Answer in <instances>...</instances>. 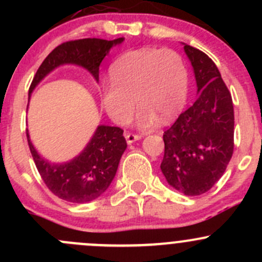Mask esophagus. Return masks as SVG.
Listing matches in <instances>:
<instances>
[{
	"label": "esophagus",
	"mask_w": 262,
	"mask_h": 262,
	"mask_svg": "<svg viewBox=\"0 0 262 262\" xmlns=\"http://www.w3.org/2000/svg\"><path fill=\"white\" fill-rule=\"evenodd\" d=\"M125 139H126V143L128 144H132L134 143L136 141H139V139L142 138L141 136H138V134H133V133H125Z\"/></svg>",
	"instance_id": "obj_1"
}]
</instances>
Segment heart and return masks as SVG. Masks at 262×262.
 I'll use <instances>...</instances> for the list:
<instances>
[{"label":"heart","instance_id":"1","mask_svg":"<svg viewBox=\"0 0 262 262\" xmlns=\"http://www.w3.org/2000/svg\"><path fill=\"white\" fill-rule=\"evenodd\" d=\"M110 78L100 86V101L109 118L120 125L128 123L136 102L138 128H152L160 119L172 120L189 96V70L184 58L172 49L124 53L110 67Z\"/></svg>","mask_w":262,"mask_h":262}]
</instances>
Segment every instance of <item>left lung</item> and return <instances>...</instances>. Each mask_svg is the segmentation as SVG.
<instances>
[{"label":"left lung","instance_id":"left-lung-1","mask_svg":"<svg viewBox=\"0 0 262 262\" xmlns=\"http://www.w3.org/2000/svg\"><path fill=\"white\" fill-rule=\"evenodd\" d=\"M198 87L196 101L163 133L161 171L166 181L189 196L202 195L223 176L233 155L232 96L215 63L184 44Z\"/></svg>","mask_w":262,"mask_h":262}]
</instances>
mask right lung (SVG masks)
Returning a JSON list of instances; mask_svg holds the SVG:
<instances>
[{
    "label": "right lung",
    "instance_id": "obj_1",
    "mask_svg": "<svg viewBox=\"0 0 262 262\" xmlns=\"http://www.w3.org/2000/svg\"><path fill=\"white\" fill-rule=\"evenodd\" d=\"M123 41L124 38L114 40L87 38L58 46L36 71L29 89V99L39 82L63 64L80 66L89 71L97 82L102 59L109 54L113 47ZM26 137L36 168L48 189L60 199L78 204L92 202L106 191L114 180L121 155L126 149L123 129L99 125L80 155L68 162L52 163L39 155L31 143L28 130Z\"/></svg>",
    "mask_w": 262,
    "mask_h": 262
}]
</instances>
